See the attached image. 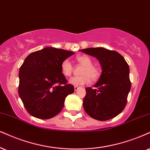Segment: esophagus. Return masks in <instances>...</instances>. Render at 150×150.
Returning <instances> with one entry per match:
<instances>
[{
    "instance_id": "34e87169",
    "label": "esophagus",
    "mask_w": 150,
    "mask_h": 150,
    "mask_svg": "<svg viewBox=\"0 0 150 150\" xmlns=\"http://www.w3.org/2000/svg\"><path fill=\"white\" fill-rule=\"evenodd\" d=\"M79 88H80V87H79V86H74V90H75V91H76V90H78Z\"/></svg>"
}]
</instances>
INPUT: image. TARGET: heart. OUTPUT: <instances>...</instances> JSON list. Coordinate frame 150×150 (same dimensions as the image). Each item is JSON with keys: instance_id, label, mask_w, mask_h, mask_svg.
I'll return each mask as SVG.
<instances>
[{"instance_id": "b5f03b06", "label": "heart", "mask_w": 150, "mask_h": 150, "mask_svg": "<svg viewBox=\"0 0 150 150\" xmlns=\"http://www.w3.org/2000/svg\"><path fill=\"white\" fill-rule=\"evenodd\" d=\"M76 60L82 65L83 68L81 71V76H74L70 79L69 82L72 85L81 86L87 84L92 81H96L100 76V70L97 66L92 64V60L88 55H81L76 57ZM73 65L69 60L65 59L61 63V71L67 77L71 76L73 73Z\"/></svg>"}]
</instances>
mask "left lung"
I'll return each mask as SVG.
<instances>
[{
	"mask_svg": "<svg viewBox=\"0 0 150 150\" xmlns=\"http://www.w3.org/2000/svg\"><path fill=\"white\" fill-rule=\"evenodd\" d=\"M81 51L97 58L102 67L100 79L94 88L86 89L85 111L100 121L112 119L126 106L132 87L129 64L122 55L115 51L97 47L81 49Z\"/></svg>",
	"mask_w": 150,
	"mask_h": 150,
	"instance_id": "obj_1",
	"label": "left lung"
}]
</instances>
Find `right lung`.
I'll return each mask as SVG.
<instances>
[{"mask_svg":"<svg viewBox=\"0 0 150 150\" xmlns=\"http://www.w3.org/2000/svg\"><path fill=\"white\" fill-rule=\"evenodd\" d=\"M74 53L46 47L31 53L19 69L18 95L29 114L49 119L64 107L67 96L74 92L61 71V63Z\"/></svg>","mask_w":150,"mask_h":150,"instance_id":"right-lung-1","label":"right lung"}]
</instances>
